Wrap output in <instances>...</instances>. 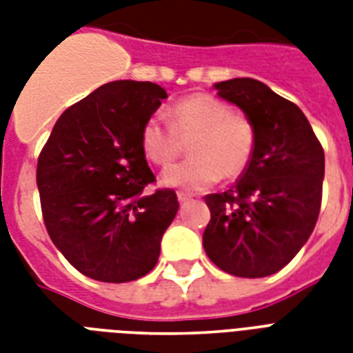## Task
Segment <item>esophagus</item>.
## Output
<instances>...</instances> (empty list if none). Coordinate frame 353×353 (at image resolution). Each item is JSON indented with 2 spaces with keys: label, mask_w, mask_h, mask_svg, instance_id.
Masks as SVG:
<instances>
[{
  "label": "esophagus",
  "mask_w": 353,
  "mask_h": 353,
  "mask_svg": "<svg viewBox=\"0 0 353 353\" xmlns=\"http://www.w3.org/2000/svg\"><path fill=\"white\" fill-rule=\"evenodd\" d=\"M192 198L190 194H185V192H177V199H179V203H185V201H188V199Z\"/></svg>",
  "instance_id": "34e87169"
}]
</instances>
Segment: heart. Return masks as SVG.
I'll return each mask as SVG.
<instances>
[{"label":"heart","mask_w":353,"mask_h":353,"mask_svg":"<svg viewBox=\"0 0 353 353\" xmlns=\"http://www.w3.org/2000/svg\"><path fill=\"white\" fill-rule=\"evenodd\" d=\"M188 143L190 159L166 168L161 183L168 188L198 192L221 179H234L251 163L256 132L252 122L234 113L227 102L209 93L185 97L174 104L170 124L161 115H150L141 128L144 157L157 166H168Z\"/></svg>","instance_id":"1"}]
</instances>
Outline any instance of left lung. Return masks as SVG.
I'll use <instances>...</instances> for the list:
<instances>
[{"instance_id":"1","label":"left lung","mask_w":353,"mask_h":353,"mask_svg":"<svg viewBox=\"0 0 353 353\" xmlns=\"http://www.w3.org/2000/svg\"><path fill=\"white\" fill-rule=\"evenodd\" d=\"M214 88L252 122L256 146L234 187L205 196V252L229 274L269 276L295 258L315 229L324 150L301 108L262 82L232 79Z\"/></svg>"}]
</instances>
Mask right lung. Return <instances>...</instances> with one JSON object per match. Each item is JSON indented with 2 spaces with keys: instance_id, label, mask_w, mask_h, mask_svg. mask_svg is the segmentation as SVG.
Here are the masks:
<instances>
[{
  "instance_id": "1",
  "label": "right lung",
  "mask_w": 353,
  "mask_h": 353,
  "mask_svg": "<svg viewBox=\"0 0 353 353\" xmlns=\"http://www.w3.org/2000/svg\"><path fill=\"white\" fill-rule=\"evenodd\" d=\"M166 99L152 82L117 80L60 115L36 168L43 223L80 273L122 284L148 274L179 203L157 188L141 148V128Z\"/></svg>"
}]
</instances>
